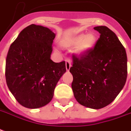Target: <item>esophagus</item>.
<instances>
[{
  "label": "esophagus",
  "mask_w": 131,
  "mask_h": 131,
  "mask_svg": "<svg viewBox=\"0 0 131 131\" xmlns=\"http://www.w3.org/2000/svg\"><path fill=\"white\" fill-rule=\"evenodd\" d=\"M65 63H66V69H67V71H69L70 68H71V61H70L69 60H66Z\"/></svg>",
  "instance_id": "esophagus-1"
}]
</instances>
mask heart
I'll return each mask as SVG.
<instances>
[{
	"label": "heart",
	"instance_id": "b5f03b06",
	"mask_svg": "<svg viewBox=\"0 0 131 131\" xmlns=\"http://www.w3.org/2000/svg\"><path fill=\"white\" fill-rule=\"evenodd\" d=\"M96 41V36L93 33H89L86 35L82 34L72 37L68 42L62 43V47L67 49L75 48V53L81 56L91 49Z\"/></svg>",
	"mask_w": 131,
	"mask_h": 131
}]
</instances>
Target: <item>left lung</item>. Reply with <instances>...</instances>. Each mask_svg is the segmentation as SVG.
Returning <instances> with one entry per match:
<instances>
[{
    "label": "left lung",
    "instance_id": "8db88e82",
    "mask_svg": "<svg viewBox=\"0 0 131 131\" xmlns=\"http://www.w3.org/2000/svg\"><path fill=\"white\" fill-rule=\"evenodd\" d=\"M94 29L100 34L93 49L80 57L73 56L72 87L75 98L86 107L100 109L119 93L127 78L126 50L113 31L106 26Z\"/></svg>",
    "mask_w": 131,
    "mask_h": 131
}]
</instances>
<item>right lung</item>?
<instances>
[{"mask_svg": "<svg viewBox=\"0 0 131 131\" xmlns=\"http://www.w3.org/2000/svg\"><path fill=\"white\" fill-rule=\"evenodd\" d=\"M55 37L49 28L32 24L10 46L6 58V82L25 107L38 108L49 103L58 82L66 72L65 62L56 63L50 58Z\"/></svg>", "mask_w": 131, "mask_h": 131, "instance_id": "1", "label": "right lung"}]
</instances>
